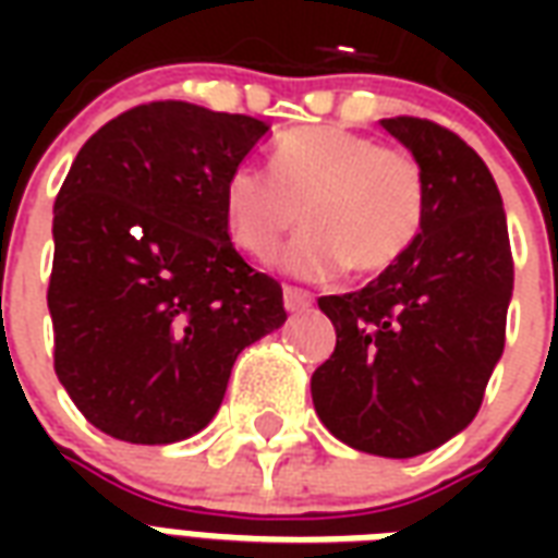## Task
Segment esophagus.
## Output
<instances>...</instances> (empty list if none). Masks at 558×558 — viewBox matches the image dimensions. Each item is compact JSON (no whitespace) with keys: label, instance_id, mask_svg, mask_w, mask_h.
<instances>
[{"label":"esophagus","instance_id":"1","mask_svg":"<svg viewBox=\"0 0 558 558\" xmlns=\"http://www.w3.org/2000/svg\"><path fill=\"white\" fill-rule=\"evenodd\" d=\"M283 307H287L290 314L311 311V307H314V295L307 290H299V287H283Z\"/></svg>","mask_w":558,"mask_h":558}]
</instances>
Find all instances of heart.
Returning <instances> with one entry per match:
<instances>
[{
	"label": "heart",
	"mask_w": 558,
	"mask_h": 558,
	"mask_svg": "<svg viewBox=\"0 0 558 558\" xmlns=\"http://www.w3.org/2000/svg\"><path fill=\"white\" fill-rule=\"evenodd\" d=\"M275 170L239 163L223 182V215L235 244L256 259L275 256L299 223L307 230L287 247L283 266L307 280L355 268L379 275L418 242L427 215L424 170L407 148L340 125L283 134Z\"/></svg>",
	"instance_id": "1"
}]
</instances>
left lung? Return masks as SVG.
<instances>
[{"label": "left lung", "mask_w": 558, "mask_h": 558, "mask_svg": "<svg viewBox=\"0 0 558 558\" xmlns=\"http://www.w3.org/2000/svg\"><path fill=\"white\" fill-rule=\"evenodd\" d=\"M379 125L424 170V230L364 290L319 299L338 347L311 395L340 442L403 460L475 418L505 350L514 259L502 196L475 148L415 116Z\"/></svg>", "instance_id": "8db88e82"}]
</instances>
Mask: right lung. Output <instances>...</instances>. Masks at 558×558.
Masks as SVG:
<instances>
[{"label": "right lung", "mask_w": 558, "mask_h": 558, "mask_svg": "<svg viewBox=\"0 0 558 558\" xmlns=\"http://www.w3.org/2000/svg\"><path fill=\"white\" fill-rule=\"evenodd\" d=\"M254 116L155 101L92 134L53 206L59 383L113 439L170 445L220 410L239 352L287 323L283 290L230 242L223 182Z\"/></svg>", "instance_id": "1"}]
</instances>
